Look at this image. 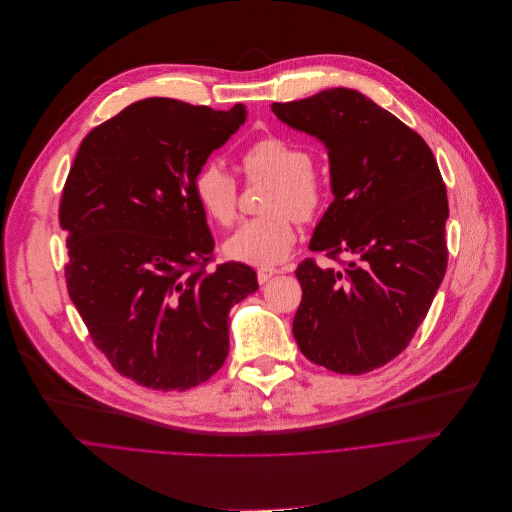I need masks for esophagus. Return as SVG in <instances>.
<instances>
[{"instance_id":"34e87169","label":"esophagus","mask_w":512,"mask_h":512,"mask_svg":"<svg viewBox=\"0 0 512 512\" xmlns=\"http://www.w3.org/2000/svg\"><path fill=\"white\" fill-rule=\"evenodd\" d=\"M276 274H280V270L278 268H270V266H264V268H260L258 270V282L260 284H266L272 276H276Z\"/></svg>"}]
</instances>
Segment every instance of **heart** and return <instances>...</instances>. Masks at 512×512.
I'll return each mask as SVG.
<instances>
[{
  "label": "heart",
  "instance_id": "obj_1",
  "mask_svg": "<svg viewBox=\"0 0 512 512\" xmlns=\"http://www.w3.org/2000/svg\"><path fill=\"white\" fill-rule=\"evenodd\" d=\"M248 181L270 179L258 219L246 220L226 242L228 258L270 266L284 260L295 242L293 219H315L323 207L325 191L319 175L311 169L313 157L307 149L278 136H266L242 153ZM195 197L203 211L222 226H230L238 215V185L219 161L205 163L195 175Z\"/></svg>",
  "mask_w": 512,
  "mask_h": 512
}]
</instances>
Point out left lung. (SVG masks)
Segmentation results:
<instances>
[{"label": "left lung", "mask_w": 512, "mask_h": 512, "mask_svg": "<svg viewBox=\"0 0 512 512\" xmlns=\"http://www.w3.org/2000/svg\"><path fill=\"white\" fill-rule=\"evenodd\" d=\"M272 112L329 155L333 203L309 250L347 254L345 270L303 260L293 317L315 365L363 374L390 363L424 321L447 268V193L432 149L394 114L351 88H327Z\"/></svg>", "instance_id": "1"}]
</instances>
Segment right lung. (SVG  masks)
I'll return each instance as SVG.
<instances>
[{"mask_svg": "<svg viewBox=\"0 0 512 512\" xmlns=\"http://www.w3.org/2000/svg\"><path fill=\"white\" fill-rule=\"evenodd\" d=\"M228 112L146 98L78 147L59 220L67 288L94 345L122 376L153 390L209 380L228 355V311L258 290L240 262L215 270V240L195 175L244 124Z\"/></svg>", "mask_w": 512, "mask_h": 512, "instance_id": "add662e5", "label": "right lung"}]
</instances>
